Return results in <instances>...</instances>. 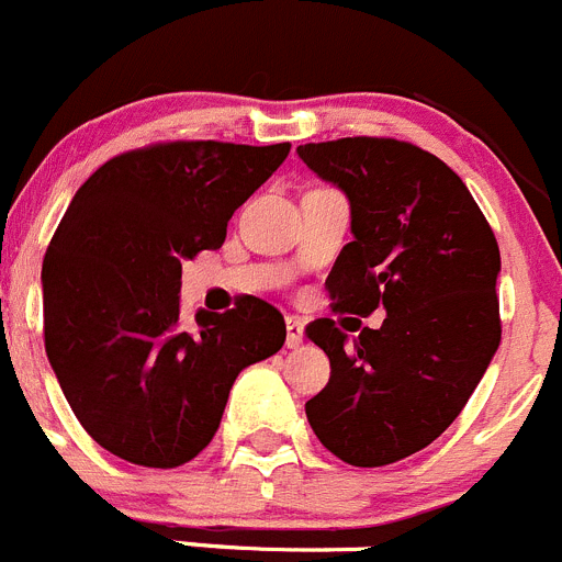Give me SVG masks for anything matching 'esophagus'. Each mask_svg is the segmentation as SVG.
Listing matches in <instances>:
<instances>
[{"label": "esophagus", "mask_w": 562, "mask_h": 562, "mask_svg": "<svg viewBox=\"0 0 562 562\" xmlns=\"http://www.w3.org/2000/svg\"><path fill=\"white\" fill-rule=\"evenodd\" d=\"M285 330H288L285 344L291 347V350H296V347L302 344V338H305V322H302L300 316H288L285 318Z\"/></svg>", "instance_id": "obj_1"}]
</instances>
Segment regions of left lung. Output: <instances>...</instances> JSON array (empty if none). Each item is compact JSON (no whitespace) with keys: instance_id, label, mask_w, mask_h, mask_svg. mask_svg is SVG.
<instances>
[{"instance_id":"left-lung-1","label":"left lung","mask_w":562,"mask_h":562,"mask_svg":"<svg viewBox=\"0 0 562 562\" xmlns=\"http://www.w3.org/2000/svg\"><path fill=\"white\" fill-rule=\"evenodd\" d=\"M296 154L350 199L352 244L325 282L333 313L386 311L356 338L333 318L305 327L330 358L307 423L341 462L383 468L431 445L482 381L502 341V255L464 181L417 145L344 136Z\"/></svg>"}]
</instances>
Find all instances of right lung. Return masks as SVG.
<instances>
[{
  "mask_svg": "<svg viewBox=\"0 0 562 562\" xmlns=\"http://www.w3.org/2000/svg\"><path fill=\"white\" fill-rule=\"evenodd\" d=\"M291 145L176 139L125 150L80 184L44 255V347L64 397L125 462L179 468L212 442L240 369L285 344V318L240 296L179 316L181 262L221 249L235 210Z\"/></svg>",
  "mask_w": 562,
  "mask_h": 562,
  "instance_id": "obj_1",
  "label": "right lung"
}]
</instances>
